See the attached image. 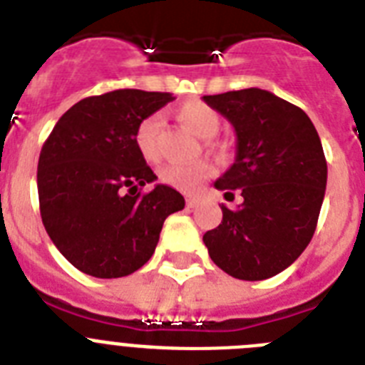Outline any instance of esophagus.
<instances>
[{
  "mask_svg": "<svg viewBox=\"0 0 365 365\" xmlns=\"http://www.w3.org/2000/svg\"><path fill=\"white\" fill-rule=\"evenodd\" d=\"M199 205V199L197 197H188L186 199V206H188V208H195V206Z\"/></svg>",
  "mask_w": 365,
  "mask_h": 365,
  "instance_id": "1",
  "label": "esophagus"
}]
</instances>
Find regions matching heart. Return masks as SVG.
Returning <instances> with one entry per match:
<instances>
[{"label": "heart", "mask_w": 365, "mask_h": 365, "mask_svg": "<svg viewBox=\"0 0 365 365\" xmlns=\"http://www.w3.org/2000/svg\"><path fill=\"white\" fill-rule=\"evenodd\" d=\"M177 117L190 131L202 138H210L217 133L221 125V117L212 106L202 100H188L180 106ZM164 120L159 113L148 115L138 122L135 130V144L138 153L143 155L148 163H157L160 157V133H163ZM212 173V166L205 160L192 164L172 163L160 170V179L166 185L180 190V192L193 193L201 188V185Z\"/></svg>", "instance_id": "1"}]
</instances>
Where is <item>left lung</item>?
I'll list each match as a JSON object with an SVG mask.
<instances>
[{"label": "left lung", "mask_w": 365, "mask_h": 365, "mask_svg": "<svg viewBox=\"0 0 365 365\" xmlns=\"http://www.w3.org/2000/svg\"><path fill=\"white\" fill-rule=\"evenodd\" d=\"M235 131V160L215 180L237 210L202 235L212 261L232 278L259 282L291 267L316 230L327 185L324 148L311 118L265 89L202 96Z\"/></svg>", "instance_id": "1"}]
</instances>
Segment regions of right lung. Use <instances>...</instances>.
<instances>
[{"label":"right lung","instance_id":"right-lung-1","mask_svg":"<svg viewBox=\"0 0 365 365\" xmlns=\"http://www.w3.org/2000/svg\"><path fill=\"white\" fill-rule=\"evenodd\" d=\"M170 93L117 89L67 109L41 148L38 197L43 227L62 256L95 278L130 276L148 263L164 219L185 208L137 150L138 122Z\"/></svg>","mask_w":365,"mask_h":365}]
</instances>
